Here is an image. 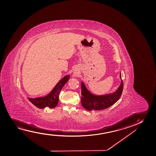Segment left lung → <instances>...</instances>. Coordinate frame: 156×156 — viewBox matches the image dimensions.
<instances>
[{
    "mask_svg": "<svg viewBox=\"0 0 156 156\" xmlns=\"http://www.w3.org/2000/svg\"><path fill=\"white\" fill-rule=\"evenodd\" d=\"M121 83L115 92L104 95H97L92 94L88 90L83 81H81V103L82 106L88 111L100 110L107 109L114 105L122 95L123 89V83L122 75L120 73Z\"/></svg>",
    "mask_w": 156,
    "mask_h": 156,
    "instance_id": "8db88e82",
    "label": "left lung"
}]
</instances>
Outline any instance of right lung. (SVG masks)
I'll use <instances>...</instances> for the list:
<instances>
[{
  "label": "right lung",
  "mask_w": 156,
  "mask_h": 156,
  "mask_svg": "<svg viewBox=\"0 0 156 156\" xmlns=\"http://www.w3.org/2000/svg\"><path fill=\"white\" fill-rule=\"evenodd\" d=\"M70 77V75H66L63 77L55 86L53 90L46 95L35 98H28V100L39 109H43L45 107L54 108L57 106L58 102V95L60 91L64 85L68 81Z\"/></svg>",
  "instance_id": "add662e5"
}]
</instances>
